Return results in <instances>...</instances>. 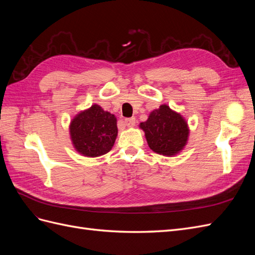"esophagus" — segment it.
Listing matches in <instances>:
<instances>
[{
    "label": "esophagus",
    "instance_id": "obj_1",
    "mask_svg": "<svg viewBox=\"0 0 255 255\" xmlns=\"http://www.w3.org/2000/svg\"><path fill=\"white\" fill-rule=\"evenodd\" d=\"M135 123H136V119H135L134 117L125 119V125H126L128 128H132V127H134V126H135Z\"/></svg>",
    "mask_w": 255,
    "mask_h": 255
}]
</instances>
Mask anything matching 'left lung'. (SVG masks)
I'll return each mask as SVG.
<instances>
[{"label": "left lung", "mask_w": 255, "mask_h": 255, "mask_svg": "<svg viewBox=\"0 0 255 255\" xmlns=\"http://www.w3.org/2000/svg\"><path fill=\"white\" fill-rule=\"evenodd\" d=\"M150 149L165 156H174L187 143L189 129L180 114L166 104L151 112L146 121L140 123Z\"/></svg>", "instance_id": "1"}]
</instances>
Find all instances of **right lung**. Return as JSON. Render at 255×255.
Returning a JSON list of instances; mask_svg holds the SVG:
<instances>
[{
	"mask_svg": "<svg viewBox=\"0 0 255 255\" xmlns=\"http://www.w3.org/2000/svg\"><path fill=\"white\" fill-rule=\"evenodd\" d=\"M117 134L115 115L97 104L76 115L70 123L72 143L84 156L97 157L110 152Z\"/></svg>",
	"mask_w": 255,
	"mask_h": 255,
	"instance_id": "add662e5",
	"label": "right lung"
}]
</instances>
